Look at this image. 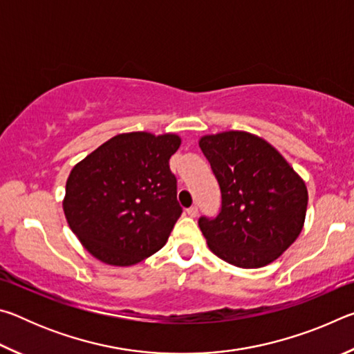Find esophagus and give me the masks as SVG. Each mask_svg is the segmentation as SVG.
Here are the masks:
<instances>
[{
  "mask_svg": "<svg viewBox=\"0 0 354 354\" xmlns=\"http://www.w3.org/2000/svg\"><path fill=\"white\" fill-rule=\"evenodd\" d=\"M187 214L190 215V217H196V215H198V206H190L187 209Z\"/></svg>",
  "mask_w": 354,
  "mask_h": 354,
  "instance_id": "esophagus-1",
  "label": "esophagus"
}]
</instances>
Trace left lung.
I'll use <instances>...</instances> for the list:
<instances>
[{"label":"left lung","instance_id":"1","mask_svg":"<svg viewBox=\"0 0 354 354\" xmlns=\"http://www.w3.org/2000/svg\"><path fill=\"white\" fill-rule=\"evenodd\" d=\"M200 148L221 194L218 214L198 218L209 248L241 268L278 259L295 242L306 217L301 178L270 143L242 131L205 136Z\"/></svg>","mask_w":354,"mask_h":354}]
</instances>
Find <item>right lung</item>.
<instances>
[{"mask_svg":"<svg viewBox=\"0 0 354 354\" xmlns=\"http://www.w3.org/2000/svg\"><path fill=\"white\" fill-rule=\"evenodd\" d=\"M179 145L175 134H118L75 165L64 212L97 259L133 266L164 247L183 214L169 164Z\"/></svg>","mask_w":354,"mask_h":354,"instance_id":"obj_1","label":"right lung"}]
</instances>
